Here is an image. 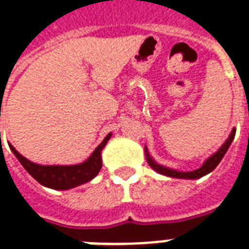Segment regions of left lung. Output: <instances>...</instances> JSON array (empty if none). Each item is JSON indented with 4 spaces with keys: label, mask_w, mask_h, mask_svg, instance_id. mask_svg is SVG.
Instances as JSON below:
<instances>
[{
    "label": "left lung",
    "mask_w": 249,
    "mask_h": 249,
    "mask_svg": "<svg viewBox=\"0 0 249 249\" xmlns=\"http://www.w3.org/2000/svg\"><path fill=\"white\" fill-rule=\"evenodd\" d=\"M235 133H236V129H232L231 134H230V137L227 139V141L223 143L222 148L219 149L218 152L215 153L213 156L207 160V161L204 162L203 165L199 167V169H196V170L193 171H177V170H171V169H167L165 166H161V165H158L156 162L153 161L150 156L148 154V150L145 148V154H146V160H148V163L150 165L152 169H154L156 171H158L160 174H163V176L167 177H173V178H185V179H196V178H200V177L206 176V174H209L210 171H213L215 167L218 166L219 162L222 161V158L224 157V154L230 148V145L233 141V137H235Z\"/></svg>",
    "instance_id": "obj_1"
}]
</instances>
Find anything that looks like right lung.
I'll list each match as a JSON object with an SVG mask.
<instances>
[{"label": "right lung", "instance_id": "add662e5", "mask_svg": "<svg viewBox=\"0 0 249 249\" xmlns=\"http://www.w3.org/2000/svg\"><path fill=\"white\" fill-rule=\"evenodd\" d=\"M110 136H112L110 133L107 136L104 141L95 149V152L92 153L91 157L88 158L87 161H84L80 165H72V166L36 165L34 162L22 157L12 145H10V149L14 153V156L18 158V161L22 163V166L25 167L27 173L36 181L39 182L40 185L50 187V189H55V190H68L75 186L83 185L86 182L91 181L92 178L97 176V173L101 169V150L106 146Z\"/></svg>", "mask_w": 249, "mask_h": 249}]
</instances>
